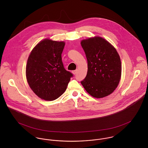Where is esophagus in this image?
Listing matches in <instances>:
<instances>
[{
  "label": "esophagus",
  "mask_w": 148,
  "mask_h": 148,
  "mask_svg": "<svg viewBox=\"0 0 148 148\" xmlns=\"http://www.w3.org/2000/svg\"><path fill=\"white\" fill-rule=\"evenodd\" d=\"M72 72L73 73V75H76V73H77V70L72 71Z\"/></svg>",
  "instance_id": "34e87169"
}]
</instances>
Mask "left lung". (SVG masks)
I'll use <instances>...</instances> for the list:
<instances>
[{"label":"left lung","instance_id":"obj_1","mask_svg":"<svg viewBox=\"0 0 148 148\" xmlns=\"http://www.w3.org/2000/svg\"><path fill=\"white\" fill-rule=\"evenodd\" d=\"M81 44L88 62L87 74L81 83L93 97H106L114 90L120 80L119 55L114 47L100 37L83 40Z\"/></svg>","mask_w":148,"mask_h":148}]
</instances>
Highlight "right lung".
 Returning a JSON list of instances; mask_svg holds the SVG:
<instances>
[{"mask_svg": "<svg viewBox=\"0 0 148 148\" xmlns=\"http://www.w3.org/2000/svg\"><path fill=\"white\" fill-rule=\"evenodd\" d=\"M65 43L45 39L31 51L26 66L28 83L34 92L45 100L59 97L73 74L64 67L62 53Z\"/></svg>", "mask_w": 148, "mask_h": 148, "instance_id": "right-lung-1", "label": "right lung"}]
</instances>
